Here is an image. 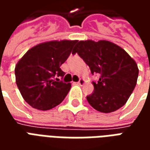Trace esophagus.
<instances>
[{
    "label": "esophagus",
    "instance_id": "1",
    "mask_svg": "<svg viewBox=\"0 0 150 150\" xmlns=\"http://www.w3.org/2000/svg\"><path fill=\"white\" fill-rule=\"evenodd\" d=\"M79 85H80V86H82V85H83L85 83V81L84 79H80L78 81V83H77Z\"/></svg>",
    "mask_w": 150,
    "mask_h": 150
}]
</instances>
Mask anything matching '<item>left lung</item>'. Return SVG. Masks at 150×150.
Listing matches in <instances>:
<instances>
[{
  "label": "left lung",
  "instance_id": "left-lung-1",
  "mask_svg": "<svg viewBox=\"0 0 150 150\" xmlns=\"http://www.w3.org/2000/svg\"><path fill=\"white\" fill-rule=\"evenodd\" d=\"M90 67L92 75L99 74L92 82L94 91L87 96L96 110L108 113L124 106L137 84L139 70L129 54L108 41H79L72 51Z\"/></svg>",
  "mask_w": 150,
  "mask_h": 150
}]
</instances>
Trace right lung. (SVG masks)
Segmentation results:
<instances>
[{
    "label": "right lung",
    "mask_w": 150,
    "mask_h": 150,
    "mask_svg": "<svg viewBox=\"0 0 150 150\" xmlns=\"http://www.w3.org/2000/svg\"><path fill=\"white\" fill-rule=\"evenodd\" d=\"M77 41H51L29 50L15 67L16 83L31 107L50 110L61 104L71 83H65L60 67L71 53Z\"/></svg>",
    "instance_id": "add662e5"
}]
</instances>
